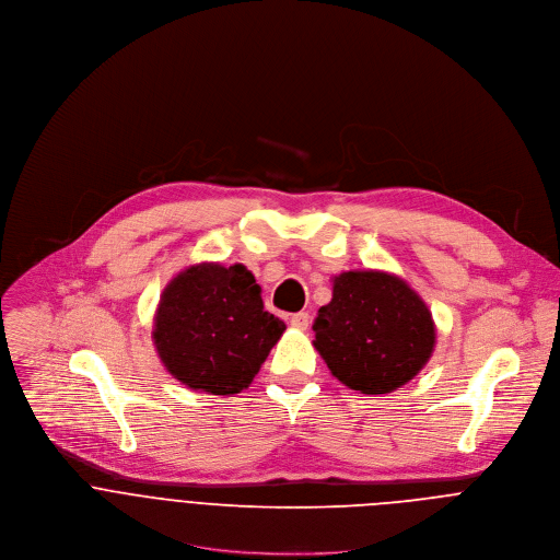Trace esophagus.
Wrapping results in <instances>:
<instances>
[{
  "label": "esophagus",
  "mask_w": 560,
  "mask_h": 560,
  "mask_svg": "<svg viewBox=\"0 0 560 560\" xmlns=\"http://www.w3.org/2000/svg\"><path fill=\"white\" fill-rule=\"evenodd\" d=\"M289 322H291V326H293V328H298V330H306V328H308V324H311V319H308V313H304V311H300V313H293Z\"/></svg>",
  "instance_id": "esophagus-1"
}]
</instances>
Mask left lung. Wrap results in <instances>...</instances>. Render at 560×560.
<instances>
[{"label": "left lung", "instance_id": "obj_1", "mask_svg": "<svg viewBox=\"0 0 560 560\" xmlns=\"http://www.w3.org/2000/svg\"><path fill=\"white\" fill-rule=\"evenodd\" d=\"M319 306L313 347L332 377L364 395L408 384L432 358L436 324L423 298L399 276L353 269L332 276Z\"/></svg>", "mask_w": 560, "mask_h": 560}]
</instances>
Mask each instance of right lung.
<instances>
[{
  "label": "right lung",
  "instance_id": "right-lung-1",
  "mask_svg": "<svg viewBox=\"0 0 560 560\" xmlns=\"http://www.w3.org/2000/svg\"><path fill=\"white\" fill-rule=\"evenodd\" d=\"M287 324L265 311L260 284L236 262H194L163 289L152 342L165 371L191 390L236 395L258 375Z\"/></svg>",
  "mask_w": 560,
  "mask_h": 560
}]
</instances>
